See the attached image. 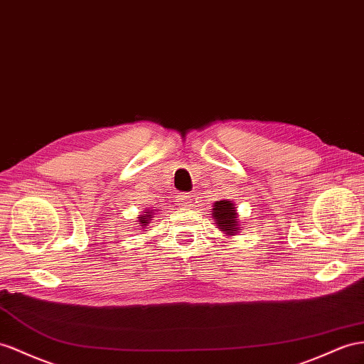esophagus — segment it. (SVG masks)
<instances>
[{"mask_svg":"<svg viewBox=\"0 0 364 364\" xmlns=\"http://www.w3.org/2000/svg\"><path fill=\"white\" fill-rule=\"evenodd\" d=\"M191 195L188 192H183V193H178L176 195V204L181 208H188L191 206Z\"/></svg>","mask_w":364,"mask_h":364,"instance_id":"esophagus-1","label":"esophagus"}]
</instances>
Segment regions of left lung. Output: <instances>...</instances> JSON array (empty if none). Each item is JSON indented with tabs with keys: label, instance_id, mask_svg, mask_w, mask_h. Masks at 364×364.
Masks as SVG:
<instances>
[{
	"label": "left lung",
	"instance_id": "1",
	"mask_svg": "<svg viewBox=\"0 0 364 364\" xmlns=\"http://www.w3.org/2000/svg\"><path fill=\"white\" fill-rule=\"evenodd\" d=\"M213 218L217 221V226H220V229L229 235H234L237 230H240L235 208L228 200L215 201V204H213Z\"/></svg>",
	"mask_w": 364,
	"mask_h": 364
}]
</instances>
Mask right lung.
I'll list each match as a JSON object with an SVG mask.
<instances>
[{"mask_svg": "<svg viewBox=\"0 0 364 364\" xmlns=\"http://www.w3.org/2000/svg\"><path fill=\"white\" fill-rule=\"evenodd\" d=\"M149 213H151V212H149V210H147V212H144V215L141 217V220H139V223H141V225H144V223H147L149 220L152 218L151 215H149Z\"/></svg>", "mask_w": 364, "mask_h": 364, "instance_id": "1", "label": "right lung"}]
</instances>
